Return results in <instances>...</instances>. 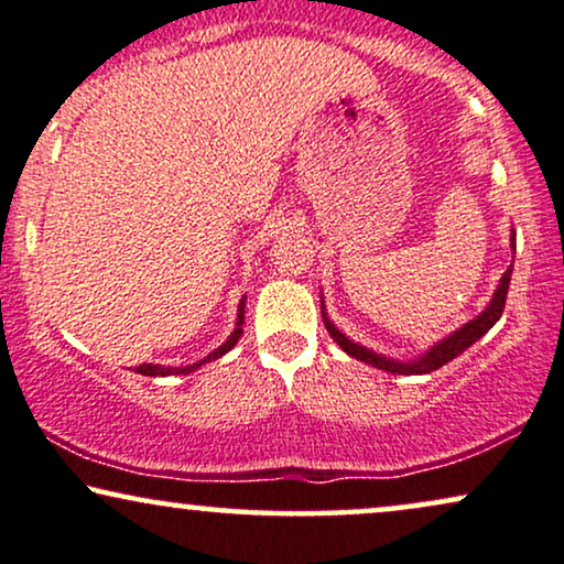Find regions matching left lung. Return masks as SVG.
Listing matches in <instances>:
<instances>
[{
  "instance_id": "1",
  "label": "left lung",
  "mask_w": 564,
  "mask_h": 564,
  "mask_svg": "<svg viewBox=\"0 0 564 564\" xmlns=\"http://www.w3.org/2000/svg\"><path fill=\"white\" fill-rule=\"evenodd\" d=\"M510 273H512V265H510L508 270H505L500 286H497V291H495V296H491L489 306L481 312L479 317H474L471 323L463 325L460 330H455L453 335H447L445 340H440L437 346H432L430 351H426L424 356H419L416 361H393V359H384V356H380V354H372V351H369V348L354 344V340H348L346 335L340 333L338 327H335V325L330 323V319L325 317V312H323L325 327H327V333L333 335L335 344L344 348V351H346L348 356H354V359L365 361V365H372V367H377V369H384V372H393V375H426V372H434V369L445 367L447 361H453L455 356L466 351L468 346H474L476 340H479L481 335L487 333L489 327L495 325L497 319L502 317L505 299H508V289H510Z\"/></svg>"
}]
</instances>
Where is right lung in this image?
Masks as SVG:
<instances>
[{"mask_svg": "<svg viewBox=\"0 0 564 564\" xmlns=\"http://www.w3.org/2000/svg\"><path fill=\"white\" fill-rule=\"evenodd\" d=\"M241 323H245V302L239 304V323H237V330H234V333L229 335V340H226L224 346H218L216 351L205 356L203 361H197V365H189V367H159V365H140V367H138V372H140V375H145V377H166V375H189V372H195V369H197V367H203L205 361H210V359H218V356H224L226 351H231V348L237 346V340L241 338Z\"/></svg>", "mask_w": 564, "mask_h": 564, "instance_id": "add662e5", "label": "right lung"}]
</instances>
